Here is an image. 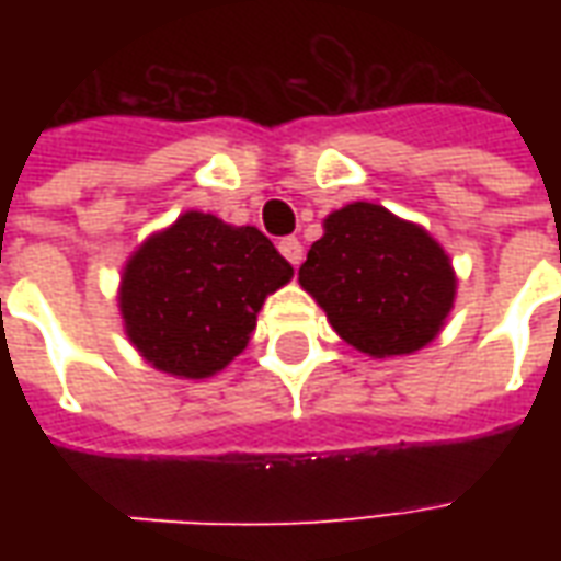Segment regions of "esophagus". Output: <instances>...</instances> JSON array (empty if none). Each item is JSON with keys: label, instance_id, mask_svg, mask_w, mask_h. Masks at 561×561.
Wrapping results in <instances>:
<instances>
[{"label": "esophagus", "instance_id": "obj_1", "mask_svg": "<svg viewBox=\"0 0 561 561\" xmlns=\"http://www.w3.org/2000/svg\"><path fill=\"white\" fill-rule=\"evenodd\" d=\"M279 252L291 261L294 267H300V261H304V245H300L297 237H285L279 243Z\"/></svg>", "mask_w": 561, "mask_h": 561}]
</instances>
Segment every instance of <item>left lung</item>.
<instances>
[{"label": "left lung", "instance_id": "left-lung-1", "mask_svg": "<svg viewBox=\"0 0 561 561\" xmlns=\"http://www.w3.org/2000/svg\"><path fill=\"white\" fill-rule=\"evenodd\" d=\"M300 285L342 340L373 357L412 354L454 306V270L430 233L378 204H348L324 221Z\"/></svg>", "mask_w": 561, "mask_h": 561}]
</instances>
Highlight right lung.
<instances>
[{"label":"right lung","mask_w":561,"mask_h":561,"mask_svg":"<svg viewBox=\"0 0 561 561\" xmlns=\"http://www.w3.org/2000/svg\"><path fill=\"white\" fill-rule=\"evenodd\" d=\"M291 273L257 228L185 213L140 245L123 273L128 340L171 376H213L243 352L264 297Z\"/></svg>","instance_id":"add662e5"}]
</instances>
